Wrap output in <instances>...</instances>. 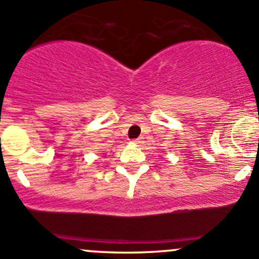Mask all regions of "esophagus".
<instances>
[{
	"instance_id": "34e87169",
	"label": "esophagus",
	"mask_w": 259,
	"mask_h": 259,
	"mask_svg": "<svg viewBox=\"0 0 259 259\" xmlns=\"http://www.w3.org/2000/svg\"><path fill=\"white\" fill-rule=\"evenodd\" d=\"M142 138H138V139H134L133 140V143H134V144H140V143H142Z\"/></svg>"
}]
</instances>
